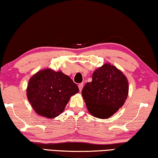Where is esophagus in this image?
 Returning <instances> with one entry per match:
<instances>
[{
  "mask_svg": "<svg viewBox=\"0 0 158 158\" xmlns=\"http://www.w3.org/2000/svg\"><path fill=\"white\" fill-rule=\"evenodd\" d=\"M78 88H79L80 91H81L82 89H83V83H82L78 84Z\"/></svg>",
  "mask_w": 158,
  "mask_h": 158,
  "instance_id": "1",
  "label": "esophagus"
}]
</instances>
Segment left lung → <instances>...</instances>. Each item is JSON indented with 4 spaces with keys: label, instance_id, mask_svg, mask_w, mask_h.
<instances>
[{
    "label": "left lung",
    "instance_id": "8db88e82",
    "mask_svg": "<svg viewBox=\"0 0 158 158\" xmlns=\"http://www.w3.org/2000/svg\"><path fill=\"white\" fill-rule=\"evenodd\" d=\"M92 78V82L87 83L82 90L88 110L98 118L111 117L127 98V77L115 66L106 63L95 70Z\"/></svg>",
    "mask_w": 158,
    "mask_h": 158
}]
</instances>
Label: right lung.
Segmentation results:
<instances>
[{
    "label": "right lung",
    "mask_w": 158,
    "mask_h": 158,
    "mask_svg": "<svg viewBox=\"0 0 158 158\" xmlns=\"http://www.w3.org/2000/svg\"><path fill=\"white\" fill-rule=\"evenodd\" d=\"M27 97L35 113L53 118L63 113L78 87L69 76L50 68L38 71L29 80Z\"/></svg>",
    "instance_id": "add662e5"
}]
</instances>
